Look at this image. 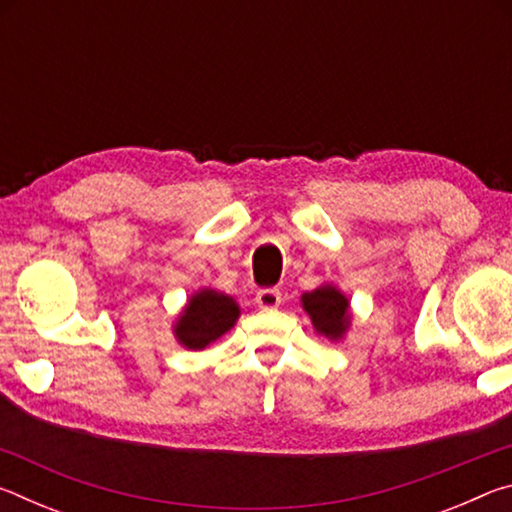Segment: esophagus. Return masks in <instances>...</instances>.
<instances>
[{"mask_svg": "<svg viewBox=\"0 0 512 512\" xmlns=\"http://www.w3.org/2000/svg\"><path fill=\"white\" fill-rule=\"evenodd\" d=\"M255 302L262 309H275V307H280L282 293L277 289H262V291H257Z\"/></svg>", "mask_w": 512, "mask_h": 512, "instance_id": "obj_1", "label": "esophagus"}]
</instances>
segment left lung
Instances as JSON below:
<instances>
[{
	"label": "left lung",
	"mask_w": 512,
	"mask_h": 512,
	"mask_svg": "<svg viewBox=\"0 0 512 512\" xmlns=\"http://www.w3.org/2000/svg\"><path fill=\"white\" fill-rule=\"evenodd\" d=\"M300 302L320 336H325L329 341H341L348 334L352 325L350 300L339 287L323 284L314 291L302 293Z\"/></svg>",
	"instance_id": "left-lung-1"
}]
</instances>
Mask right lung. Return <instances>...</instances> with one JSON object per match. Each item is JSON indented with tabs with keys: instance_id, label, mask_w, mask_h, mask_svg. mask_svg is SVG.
<instances>
[{
	"instance_id": "1",
	"label": "right lung",
	"mask_w": 512,
	"mask_h": 512,
	"mask_svg": "<svg viewBox=\"0 0 512 512\" xmlns=\"http://www.w3.org/2000/svg\"><path fill=\"white\" fill-rule=\"evenodd\" d=\"M241 316L237 300L216 289H198L173 323V336L187 350H205L230 332Z\"/></svg>"
}]
</instances>
